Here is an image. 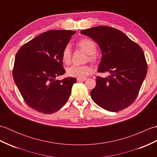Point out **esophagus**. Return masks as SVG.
Wrapping results in <instances>:
<instances>
[{
	"label": "esophagus",
	"instance_id": "esophagus-1",
	"mask_svg": "<svg viewBox=\"0 0 157 157\" xmlns=\"http://www.w3.org/2000/svg\"><path fill=\"white\" fill-rule=\"evenodd\" d=\"M87 79V78H78V79H77V80H78V82H82V81H85Z\"/></svg>",
	"mask_w": 157,
	"mask_h": 157
}]
</instances>
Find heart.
Instances as JSON below:
<instances>
[{
    "instance_id": "b5f03b06",
    "label": "heart",
    "mask_w": 157,
    "mask_h": 157,
    "mask_svg": "<svg viewBox=\"0 0 157 157\" xmlns=\"http://www.w3.org/2000/svg\"><path fill=\"white\" fill-rule=\"evenodd\" d=\"M76 45L87 53V60L92 63H96L98 61L99 55L96 51V44L92 40L86 38H81L76 42ZM61 59L63 62L66 65H69L71 63V50L69 45H66L63 48L61 53ZM67 72L69 76L84 78L91 74L93 72V68L90 65H72L67 69Z\"/></svg>"
}]
</instances>
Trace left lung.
<instances>
[{
  "label": "left lung",
  "mask_w": 157,
  "mask_h": 157,
  "mask_svg": "<svg viewBox=\"0 0 157 157\" xmlns=\"http://www.w3.org/2000/svg\"><path fill=\"white\" fill-rule=\"evenodd\" d=\"M99 45L102 58L98 71L109 78L96 77L92 99L106 111L117 112L131 105L137 98L147 73L143 50L124 33L109 26L82 30Z\"/></svg>",
  "instance_id": "obj_1"
}]
</instances>
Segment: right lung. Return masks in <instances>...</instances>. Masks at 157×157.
<instances>
[{"label":"right lung","instance_id":"1","mask_svg":"<svg viewBox=\"0 0 157 157\" xmlns=\"http://www.w3.org/2000/svg\"><path fill=\"white\" fill-rule=\"evenodd\" d=\"M71 30H50L25 43L15 56L13 76L25 102L35 111L52 114L64 105L77 82L75 78L61 80L65 73L61 53L68 44Z\"/></svg>","mask_w":157,"mask_h":157}]
</instances>
